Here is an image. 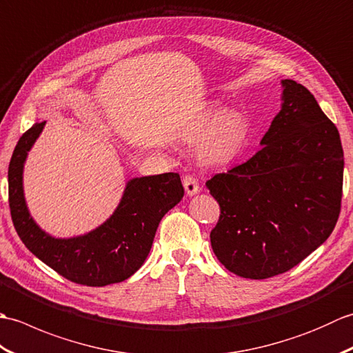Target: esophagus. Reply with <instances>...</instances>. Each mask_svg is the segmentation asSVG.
<instances>
[{"instance_id":"esophagus-1","label":"esophagus","mask_w":353,"mask_h":353,"mask_svg":"<svg viewBox=\"0 0 353 353\" xmlns=\"http://www.w3.org/2000/svg\"><path fill=\"white\" fill-rule=\"evenodd\" d=\"M183 186H185V191L188 196H194V194H197L200 191L199 181L192 174L183 176Z\"/></svg>"}]
</instances>
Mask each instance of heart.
Here are the masks:
<instances>
[{"instance_id":"1","label":"heart","mask_w":353,"mask_h":353,"mask_svg":"<svg viewBox=\"0 0 353 353\" xmlns=\"http://www.w3.org/2000/svg\"><path fill=\"white\" fill-rule=\"evenodd\" d=\"M249 132V124L243 114L236 110L219 108L208 109L196 129V138H200L199 152L206 162H228L241 148Z\"/></svg>"}]
</instances>
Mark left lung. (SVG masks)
<instances>
[{"label": "left lung", "mask_w": 353, "mask_h": 353, "mask_svg": "<svg viewBox=\"0 0 353 353\" xmlns=\"http://www.w3.org/2000/svg\"><path fill=\"white\" fill-rule=\"evenodd\" d=\"M282 86V109L262 147L206 182L220 205L212 250L247 279L296 267L332 234L341 209L340 133L308 89L294 80Z\"/></svg>", "instance_id": "8db88e82"}]
</instances>
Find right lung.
Masks as SVG:
<instances>
[{
	"instance_id": "1",
	"label": "right lung",
	"mask_w": 353,
	"mask_h": 353,
	"mask_svg": "<svg viewBox=\"0 0 353 353\" xmlns=\"http://www.w3.org/2000/svg\"><path fill=\"white\" fill-rule=\"evenodd\" d=\"M45 121L22 134L9 163V206L21 241L36 258L65 279L88 287L123 282L138 272L152 249L162 216L182 200L177 172L137 177L127 183L121 203L100 228L77 238H52L33 221L22 190V168L28 150Z\"/></svg>"
}]
</instances>
